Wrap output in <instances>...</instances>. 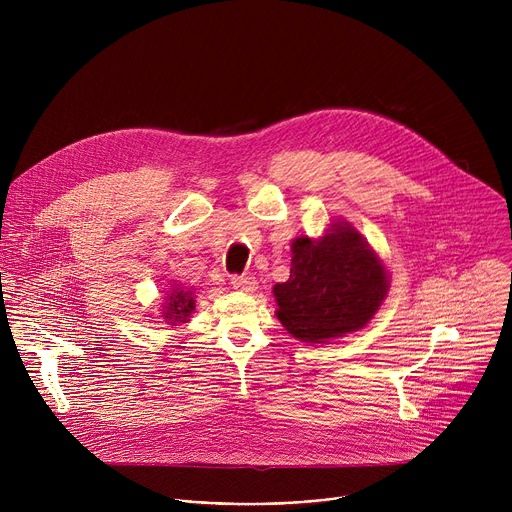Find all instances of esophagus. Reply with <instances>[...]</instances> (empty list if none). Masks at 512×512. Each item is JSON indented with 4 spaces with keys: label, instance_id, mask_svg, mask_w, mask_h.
Returning <instances> with one entry per match:
<instances>
[{
    "label": "esophagus",
    "instance_id": "obj_1",
    "mask_svg": "<svg viewBox=\"0 0 512 512\" xmlns=\"http://www.w3.org/2000/svg\"><path fill=\"white\" fill-rule=\"evenodd\" d=\"M231 285L239 291H255L257 289V279L251 275H235L231 279Z\"/></svg>",
    "mask_w": 512,
    "mask_h": 512
}]
</instances>
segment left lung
Instances as JSON below:
<instances>
[{"label":"left lung","mask_w":512,"mask_h":512,"mask_svg":"<svg viewBox=\"0 0 512 512\" xmlns=\"http://www.w3.org/2000/svg\"><path fill=\"white\" fill-rule=\"evenodd\" d=\"M389 291L379 255L348 223L291 243L289 279L273 287L277 320L302 342H328L367 326Z\"/></svg>","instance_id":"obj_1"}]
</instances>
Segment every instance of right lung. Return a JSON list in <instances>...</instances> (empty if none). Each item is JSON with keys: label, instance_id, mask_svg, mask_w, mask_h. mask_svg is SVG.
<instances>
[{"label": "right lung", "instance_id": "obj_1", "mask_svg": "<svg viewBox=\"0 0 512 512\" xmlns=\"http://www.w3.org/2000/svg\"><path fill=\"white\" fill-rule=\"evenodd\" d=\"M194 296L192 291L182 289V287H172L168 294V300L164 304V320L170 324H186L190 314L194 312Z\"/></svg>", "mask_w": 512, "mask_h": 512}]
</instances>
